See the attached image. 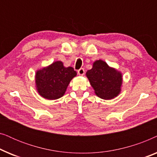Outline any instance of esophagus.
<instances>
[{
    "instance_id": "1",
    "label": "esophagus",
    "mask_w": 157,
    "mask_h": 157,
    "mask_svg": "<svg viewBox=\"0 0 157 157\" xmlns=\"http://www.w3.org/2000/svg\"><path fill=\"white\" fill-rule=\"evenodd\" d=\"M85 73V71L83 68H80V69L78 70V74L80 75V76H83V74H84Z\"/></svg>"
}]
</instances>
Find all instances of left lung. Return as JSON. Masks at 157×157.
Here are the masks:
<instances>
[{
  "label": "left lung",
  "mask_w": 157,
  "mask_h": 157,
  "mask_svg": "<svg viewBox=\"0 0 157 157\" xmlns=\"http://www.w3.org/2000/svg\"><path fill=\"white\" fill-rule=\"evenodd\" d=\"M86 76L97 96L103 99H111L121 92L122 74L109 66L102 60L93 63V68L87 71Z\"/></svg>",
  "instance_id": "obj_1"
}]
</instances>
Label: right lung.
I'll use <instances>...</instances> for the list:
<instances>
[{
	"mask_svg": "<svg viewBox=\"0 0 157 157\" xmlns=\"http://www.w3.org/2000/svg\"><path fill=\"white\" fill-rule=\"evenodd\" d=\"M76 74L74 68L71 66L66 68L60 61L53 62L36 71V89L44 98L58 99L64 95L70 81Z\"/></svg>",
	"mask_w": 157,
	"mask_h": 157,
	"instance_id": "add662e5",
	"label": "right lung"
}]
</instances>
